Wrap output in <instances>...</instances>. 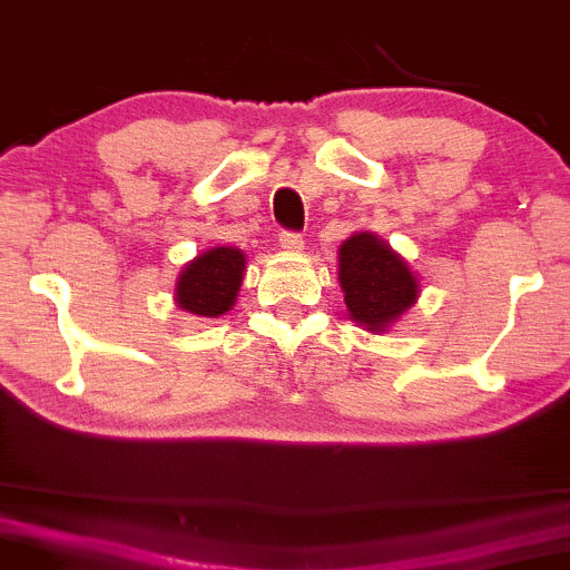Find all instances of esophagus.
I'll return each mask as SVG.
<instances>
[{"label":"esophagus","mask_w":570,"mask_h":570,"mask_svg":"<svg viewBox=\"0 0 570 570\" xmlns=\"http://www.w3.org/2000/svg\"><path fill=\"white\" fill-rule=\"evenodd\" d=\"M278 243L284 252H303V235L295 233V229H284V233L278 235Z\"/></svg>","instance_id":"34e87169"}]
</instances>
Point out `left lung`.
Segmentation results:
<instances>
[{
	"label": "left lung",
	"mask_w": 570,
	"mask_h": 570,
	"mask_svg": "<svg viewBox=\"0 0 570 570\" xmlns=\"http://www.w3.org/2000/svg\"><path fill=\"white\" fill-rule=\"evenodd\" d=\"M337 281L348 316L367 330L390 327V322L414 305L419 284L409 265L376 235H352L337 254Z\"/></svg>",
	"instance_id": "obj_1"
}]
</instances>
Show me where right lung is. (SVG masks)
Segmentation results:
<instances>
[{
  "label": "right lung",
  "instance_id": "1",
  "mask_svg": "<svg viewBox=\"0 0 570 570\" xmlns=\"http://www.w3.org/2000/svg\"><path fill=\"white\" fill-rule=\"evenodd\" d=\"M246 259L229 246L210 248L186 265L175 286V299L184 311L197 316H222L235 305Z\"/></svg>",
  "mask_w": 570,
  "mask_h": 570
}]
</instances>
